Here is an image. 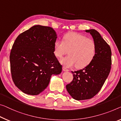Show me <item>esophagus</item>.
<instances>
[{"label": "esophagus", "mask_w": 121, "mask_h": 121, "mask_svg": "<svg viewBox=\"0 0 121 121\" xmlns=\"http://www.w3.org/2000/svg\"><path fill=\"white\" fill-rule=\"evenodd\" d=\"M63 70L64 71H69V70L68 69H66L65 66L63 67Z\"/></svg>", "instance_id": "1"}]
</instances>
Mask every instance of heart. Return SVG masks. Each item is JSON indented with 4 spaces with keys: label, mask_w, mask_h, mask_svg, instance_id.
<instances>
[{
    "label": "heart",
    "mask_w": 121,
    "mask_h": 121,
    "mask_svg": "<svg viewBox=\"0 0 121 121\" xmlns=\"http://www.w3.org/2000/svg\"><path fill=\"white\" fill-rule=\"evenodd\" d=\"M69 51V56L60 60L62 64L71 68H84L89 65L96 55V45L94 40L77 32L67 33L62 40H57L54 44V53L62 58Z\"/></svg>",
    "instance_id": "obj_1"
}]
</instances>
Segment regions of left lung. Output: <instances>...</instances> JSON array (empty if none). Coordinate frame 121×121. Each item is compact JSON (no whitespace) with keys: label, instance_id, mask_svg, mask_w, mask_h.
I'll use <instances>...</instances> for the list:
<instances>
[{"label":"left lung","instance_id":"8db88e82","mask_svg":"<svg viewBox=\"0 0 121 121\" xmlns=\"http://www.w3.org/2000/svg\"><path fill=\"white\" fill-rule=\"evenodd\" d=\"M91 35L96 45V52L89 65L82 69L71 71L73 81L66 85V90L76 100L89 99L101 90L110 73L111 51L110 46L94 29L85 30Z\"/></svg>","mask_w":121,"mask_h":121}]
</instances>
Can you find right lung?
I'll return each instance as SVG.
<instances>
[{
  "label": "right lung",
  "mask_w": 121,
  "mask_h": 121,
  "mask_svg": "<svg viewBox=\"0 0 121 121\" xmlns=\"http://www.w3.org/2000/svg\"><path fill=\"white\" fill-rule=\"evenodd\" d=\"M56 33L52 27L35 25L17 37L11 49V76L25 94L37 95L45 90L52 75L62 66L54 54Z\"/></svg>",
  "instance_id": "obj_1"
}]
</instances>
